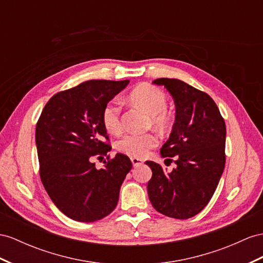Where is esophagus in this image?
<instances>
[{
	"label": "esophagus",
	"mask_w": 263,
	"mask_h": 263,
	"mask_svg": "<svg viewBox=\"0 0 263 263\" xmlns=\"http://www.w3.org/2000/svg\"><path fill=\"white\" fill-rule=\"evenodd\" d=\"M131 161H132L133 166H139L143 163V160L140 158H131Z\"/></svg>",
	"instance_id": "1"
}]
</instances>
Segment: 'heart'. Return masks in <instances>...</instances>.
Returning a JSON list of instances; mask_svg holds the SVG:
<instances>
[{"label": "heart", "mask_w": 263, "mask_h": 263, "mask_svg": "<svg viewBox=\"0 0 263 263\" xmlns=\"http://www.w3.org/2000/svg\"><path fill=\"white\" fill-rule=\"evenodd\" d=\"M130 99L150 114L152 125L160 130L169 129L172 119L166 111L167 97L159 87L141 84L131 92ZM102 123L107 132L118 133L121 130V105L118 101L112 100L105 104L102 110ZM157 144L158 138L153 133H126L117 142V149L129 157L142 158Z\"/></svg>", "instance_id": "1"}]
</instances>
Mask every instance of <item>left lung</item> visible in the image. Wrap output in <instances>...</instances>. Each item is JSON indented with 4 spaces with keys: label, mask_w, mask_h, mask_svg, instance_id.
Masks as SVG:
<instances>
[{
    "label": "left lung",
    "mask_w": 263,
    "mask_h": 263,
    "mask_svg": "<svg viewBox=\"0 0 263 263\" xmlns=\"http://www.w3.org/2000/svg\"><path fill=\"white\" fill-rule=\"evenodd\" d=\"M176 103V122L161 147L162 158L177 169L165 173L146 161L152 178L147 194L153 208L166 217L189 219L203 210L217 189L226 165V123L212 98L177 79H157Z\"/></svg>",
    "instance_id": "8db88e82"
}]
</instances>
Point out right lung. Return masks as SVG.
Listing matches in <instances>:
<instances>
[{"label":"right lung","instance_id":"right-lung-1","mask_svg":"<svg viewBox=\"0 0 263 263\" xmlns=\"http://www.w3.org/2000/svg\"><path fill=\"white\" fill-rule=\"evenodd\" d=\"M129 82L86 81L54 94L39 118L40 177L53 203L72 220H101L118 204L120 187L132 162L121 153L113 159L107 156L111 145L102 110ZM103 156L108 161L98 171L92 159Z\"/></svg>","mask_w":263,"mask_h":263}]
</instances>
